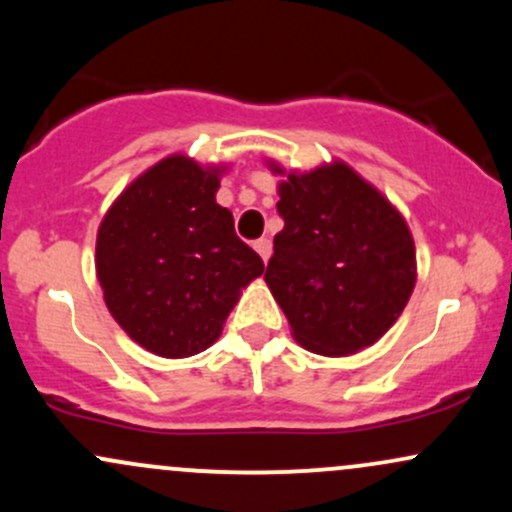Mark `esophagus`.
<instances>
[{"label":"esophagus","mask_w":512,"mask_h":512,"mask_svg":"<svg viewBox=\"0 0 512 512\" xmlns=\"http://www.w3.org/2000/svg\"><path fill=\"white\" fill-rule=\"evenodd\" d=\"M255 250H257V255L262 257L264 262L269 260V255H272V240L269 238H260V240H255Z\"/></svg>","instance_id":"1"}]
</instances>
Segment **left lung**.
I'll list each match as a JSON object with an SVG mask.
<instances>
[{
  "label": "left lung",
  "mask_w": 512,
  "mask_h": 512,
  "mask_svg": "<svg viewBox=\"0 0 512 512\" xmlns=\"http://www.w3.org/2000/svg\"><path fill=\"white\" fill-rule=\"evenodd\" d=\"M272 173L286 170L269 163ZM284 228L264 281L291 334L313 354L349 356L378 342L416 284L404 216L342 161L279 182Z\"/></svg>",
  "instance_id": "left-lung-1"
}]
</instances>
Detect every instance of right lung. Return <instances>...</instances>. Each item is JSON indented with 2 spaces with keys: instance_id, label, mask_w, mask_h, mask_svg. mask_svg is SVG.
I'll return each instance as SVG.
<instances>
[{
  "instance_id": "1",
  "label": "right lung",
  "mask_w": 512,
  "mask_h": 512,
  "mask_svg": "<svg viewBox=\"0 0 512 512\" xmlns=\"http://www.w3.org/2000/svg\"><path fill=\"white\" fill-rule=\"evenodd\" d=\"M226 168L173 154L125 187L103 216L96 274L105 305L139 346L187 358L219 339L240 291L264 272L216 204Z\"/></svg>"
}]
</instances>
